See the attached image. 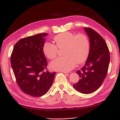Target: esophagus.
Segmentation results:
<instances>
[{
    "label": "esophagus",
    "instance_id": "34e87169",
    "mask_svg": "<svg viewBox=\"0 0 120 120\" xmlns=\"http://www.w3.org/2000/svg\"><path fill=\"white\" fill-rule=\"evenodd\" d=\"M63 73L65 74H66L68 76H69L71 74V72H63Z\"/></svg>",
    "mask_w": 120,
    "mask_h": 120
}]
</instances>
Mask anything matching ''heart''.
I'll list each match as a JSON object with an SVG mask.
<instances>
[{"label":"heart","mask_w":120,"mask_h":120,"mask_svg":"<svg viewBox=\"0 0 120 120\" xmlns=\"http://www.w3.org/2000/svg\"><path fill=\"white\" fill-rule=\"evenodd\" d=\"M55 45L46 42L43 46L44 55L50 60L57 55L58 49L63 50V57L58 58L50 63L52 70L68 72L74 68L76 63L80 64L86 59L90 52L88 38L83 34H75L70 32H64L53 38Z\"/></svg>","instance_id":"b5f03b06"}]
</instances>
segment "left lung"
<instances>
[{
	"instance_id": "obj_1",
	"label": "left lung",
	"mask_w": 120,
	"mask_h": 120,
	"mask_svg": "<svg viewBox=\"0 0 120 120\" xmlns=\"http://www.w3.org/2000/svg\"><path fill=\"white\" fill-rule=\"evenodd\" d=\"M90 40V52L85 64L77 71L79 80L73 85L75 90L83 94L96 91L107 74L110 53L105 41L90 28H84Z\"/></svg>"
}]
</instances>
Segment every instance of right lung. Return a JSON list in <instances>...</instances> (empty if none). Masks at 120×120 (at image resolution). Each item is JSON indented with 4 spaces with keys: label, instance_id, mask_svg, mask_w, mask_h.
<instances>
[{
    "label": "right lung",
    "instance_id": "right-lung-1",
    "mask_svg": "<svg viewBox=\"0 0 120 120\" xmlns=\"http://www.w3.org/2000/svg\"><path fill=\"white\" fill-rule=\"evenodd\" d=\"M48 34H39L19 40L11 56V64L16 82L25 94L40 97L46 93L56 72L47 70V61L42 47Z\"/></svg>",
    "mask_w": 120,
    "mask_h": 120
}]
</instances>
